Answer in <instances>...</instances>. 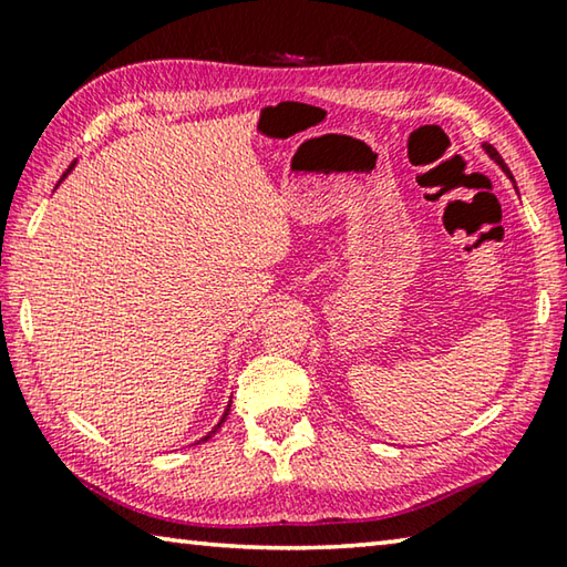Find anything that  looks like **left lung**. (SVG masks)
Returning a JSON list of instances; mask_svg holds the SVG:
<instances>
[{
    "label": "left lung",
    "mask_w": 567,
    "mask_h": 567,
    "mask_svg": "<svg viewBox=\"0 0 567 567\" xmlns=\"http://www.w3.org/2000/svg\"><path fill=\"white\" fill-rule=\"evenodd\" d=\"M483 147H485V152H487V155H491V157H493V159L497 162V165H501V167H503V169L507 172V175H511V169H507V167H505V162H503V157H501V155H497V150H495L493 145H483ZM511 179H513V177H511Z\"/></svg>",
    "instance_id": "left-lung-1"
}]
</instances>
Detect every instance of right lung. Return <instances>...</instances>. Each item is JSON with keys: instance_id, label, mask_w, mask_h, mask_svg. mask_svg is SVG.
Returning <instances> with one entry per match:
<instances>
[{"instance_id": "1", "label": "right lung", "mask_w": 567, "mask_h": 567, "mask_svg": "<svg viewBox=\"0 0 567 567\" xmlns=\"http://www.w3.org/2000/svg\"><path fill=\"white\" fill-rule=\"evenodd\" d=\"M70 169H72V165H70ZM70 169H66V172H64V177H66V175H70ZM64 177H62V179H64ZM229 405H233V402H229ZM229 405H227V410H225V415H223V420H219V422H217V425L213 427V433H209V435H205L203 440H199V443H205V440H209V437H213V435L217 433V430H219V427H223V422H225V420H227V415H229Z\"/></svg>"}]
</instances>
